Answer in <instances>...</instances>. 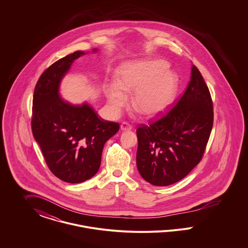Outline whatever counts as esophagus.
Wrapping results in <instances>:
<instances>
[{"label": "esophagus", "mask_w": 248, "mask_h": 248, "mask_svg": "<svg viewBox=\"0 0 248 248\" xmlns=\"http://www.w3.org/2000/svg\"><path fill=\"white\" fill-rule=\"evenodd\" d=\"M131 129H132V126L130 125L128 123H126V122H124V123L121 124V130H122V131H130Z\"/></svg>", "instance_id": "34e87169"}]
</instances>
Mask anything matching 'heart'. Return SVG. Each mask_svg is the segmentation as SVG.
Instances as JSON below:
<instances>
[{
    "label": "heart",
    "instance_id": "heart-1",
    "mask_svg": "<svg viewBox=\"0 0 248 248\" xmlns=\"http://www.w3.org/2000/svg\"><path fill=\"white\" fill-rule=\"evenodd\" d=\"M164 59L130 62L117 72L115 85H108L104 93L113 114H118L133 94L132 107L142 116L154 117L174 101L178 90V76L168 69Z\"/></svg>",
    "mask_w": 248,
    "mask_h": 248
}]
</instances>
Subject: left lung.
Listing matches in <instances>:
<instances>
[{
	"label": "left lung",
	"instance_id": "8db88e82",
	"mask_svg": "<svg viewBox=\"0 0 248 248\" xmlns=\"http://www.w3.org/2000/svg\"><path fill=\"white\" fill-rule=\"evenodd\" d=\"M185 93L163 118L137 130V167L146 181L168 186L200 163L213 126L210 92L192 65Z\"/></svg>",
	"mask_w": 248,
	"mask_h": 248
}]
</instances>
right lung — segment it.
I'll use <instances>...</instances> for the list:
<instances>
[{
    "instance_id": "obj_1",
    "label": "right lung",
    "mask_w": 248,
    "mask_h": 248,
    "mask_svg": "<svg viewBox=\"0 0 248 248\" xmlns=\"http://www.w3.org/2000/svg\"><path fill=\"white\" fill-rule=\"evenodd\" d=\"M87 53L76 51L52 64L41 75L33 94V137L51 172L68 183L94 177L105 143L120 128L117 123L100 118L87 102L73 105L59 94L74 60Z\"/></svg>"
}]
</instances>
